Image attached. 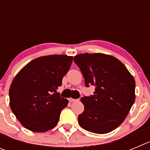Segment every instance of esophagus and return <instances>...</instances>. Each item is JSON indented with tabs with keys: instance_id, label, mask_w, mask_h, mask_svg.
<instances>
[{
	"instance_id": "1",
	"label": "esophagus",
	"mask_w": 150,
	"mask_h": 150,
	"mask_svg": "<svg viewBox=\"0 0 150 150\" xmlns=\"http://www.w3.org/2000/svg\"><path fill=\"white\" fill-rule=\"evenodd\" d=\"M76 100H77V99H74V98H69V101L70 102H75V101H76Z\"/></svg>"
}]
</instances>
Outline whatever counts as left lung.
Returning a JSON list of instances; mask_svg holds the SVG:
<instances>
[{
    "instance_id": "obj_1",
    "label": "left lung",
    "mask_w": 150,
    "mask_h": 150,
    "mask_svg": "<svg viewBox=\"0 0 150 150\" xmlns=\"http://www.w3.org/2000/svg\"><path fill=\"white\" fill-rule=\"evenodd\" d=\"M74 61L84 76L86 87H95L93 95L81 98L84 111L78 116L79 125L95 134L112 132L123 122L134 102V79L111 55L79 54Z\"/></svg>"
}]
</instances>
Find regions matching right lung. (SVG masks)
I'll return each mask as SVG.
<instances>
[{"instance_id":"1","label":"right lung","mask_w":150,"mask_h":150,"mask_svg":"<svg viewBox=\"0 0 150 150\" xmlns=\"http://www.w3.org/2000/svg\"><path fill=\"white\" fill-rule=\"evenodd\" d=\"M72 62L65 55L39 57L15 76L9 91L10 108L25 128L44 132L56 126L68 103L57 89Z\"/></svg>"}]
</instances>
